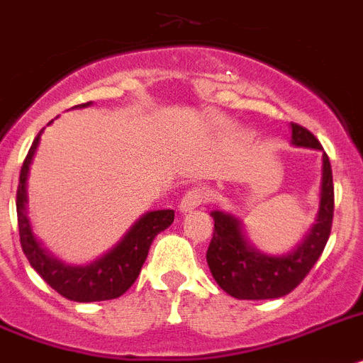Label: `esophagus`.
Here are the masks:
<instances>
[{"mask_svg": "<svg viewBox=\"0 0 363 363\" xmlns=\"http://www.w3.org/2000/svg\"><path fill=\"white\" fill-rule=\"evenodd\" d=\"M212 190L208 186H194L182 196L181 199V210L182 212H190V210L197 208V206L205 205V203H210L212 201Z\"/></svg>", "mask_w": 363, "mask_h": 363, "instance_id": "1", "label": "esophagus"}]
</instances>
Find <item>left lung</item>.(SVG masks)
I'll list each match as a JSON object with an SVG mask.
<instances>
[{
	"label": "left lung",
	"mask_w": 363,
	"mask_h": 363,
	"mask_svg": "<svg viewBox=\"0 0 363 363\" xmlns=\"http://www.w3.org/2000/svg\"><path fill=\"white\" fill-rule=\"evenodd\" d=\"M291 144L323 149L306 127L291 123ZM334 216V184L327 153H323L321 199L318 221L299 247L284 257H267L255 251L243 238L240 221L223 212H212L214 234L210 240L206 262L219 288L236 299H279L308 275L327 245Z\"/></svg>",
	"instance_id": "1"
}]
</instances>
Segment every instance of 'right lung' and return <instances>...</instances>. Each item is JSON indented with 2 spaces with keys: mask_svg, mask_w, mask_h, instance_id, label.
<instances>
[{
  "mask_svg": "<svg viewBox=\"0 0 363 363\" xmlns=\"http://www.w3.org/2000/svg\"><path fill=\"white\" fill-rule=\"evenodd\" d=\"M86 105H90V101L83 103L81 106ZM42 133H44V129L36 135L35 142H33L31 149L23 160L16 191L18 230H20V243L23 255L27 257L33 269L57 294H60L66 299L77 301V303L116 299L135 284V280L140 275V269L147 258L149 247H151L155 236L173 223L175 212L173 210L147 212L144 218L136 221L135 227L125 234V238L111 252H106L105 257L92 262L90 266H64L62 262L51 258L38 245L31 233V225H29L26 212L27 173H29L33 155L38 147Z\"/></svg>",
  "mask_w": 363,
  "mask_h": 363,
  "instance_id": "obj_1",
  "label": "right lung"
}]
</instances>
